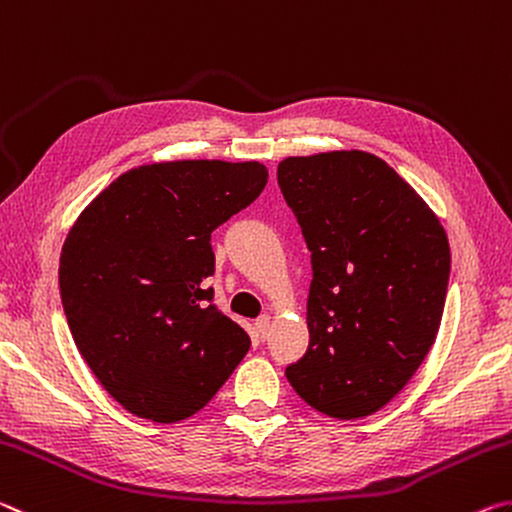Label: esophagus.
Instances as JSON below:
<instances>
[{
  "mask_svg": "<svg viewBox=\"0 0 512 512\" xmlns=\"http://www.w3.org/2000/svg\"><path fill=\"white\" fill-rule=\"evenodd\" d=\"M270 315H261V317H258V320H256V333L258 335H261V338H265V335L267 333H270Z\"/></svg>",
  "mask_w": 512,
  "mask_h": 512,
  "instance_id": "esophagus-1",
  "label": "esophagus"
}]
</instances>
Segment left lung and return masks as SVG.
<instances>
[{"mask_svg":"<svg viewBox=\"0 0 512 512\" xmlns=\"http://www.w3.org/2000/svg\"><path fill=\"white\" fill-rule=\"evenodd\" d=\"M276 177L313 263L311 340L286 376L320 413L367 417L404 388L435 342L447 233L388 163L360 149L288 156Z\"/></svg>","mask_w":512,"mask_h":512,"instance_id":"left-lung-1","label":"left lung"}]
</instances>
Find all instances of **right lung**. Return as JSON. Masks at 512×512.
Instances as JSON below:
<instances>
[{
    "mask_svg": "<svg viewBox=\"0 0 512 512\" xmlns=\"http://www.w3.org/2000/svg\"><path fill=\"white\" fill-rule=\"evenodd\" d=\"M267 183L258 161L138 165L83 208L58 286L74 345L129 413L181 422L213 399L249 351L215 304L211 233Z\"/></svg>",
    "mask_w": 512,
    "mask_h": 512,
    "instance_id": "obj_1",
    "label": "right lung"
}]
</instances>
